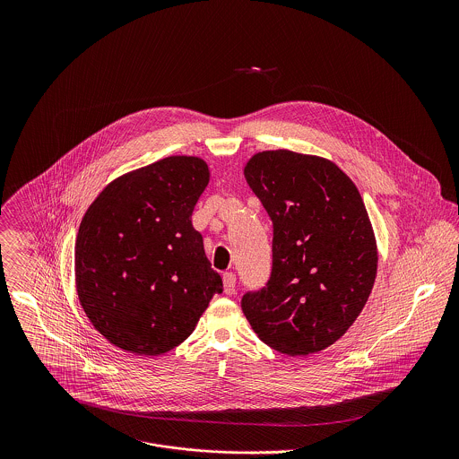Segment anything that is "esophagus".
<instances>
[{"label":"esophagus","instance_id":"obj_1","mask_svg":"<svg viewBox=\"0 0 459 459\" xmlns=\"http://www.w3.org/2000/svg\"><path fill=\"white\" fill-rule=\"evenodd\" d=\"M222 284H224V293H226V295H233V293H235V288H237V277H235V273L226 272V273L222 275Z\"/></svg>","mask_w":459,"mask_h":459}]
</instances>
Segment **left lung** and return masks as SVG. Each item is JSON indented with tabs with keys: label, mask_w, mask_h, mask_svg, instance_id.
<instances>
[{
	"label": "left lung",
	"mask_w": 459,
	"mask_h": 459,
	"mask_svg": "<svg viewBox=\"0 0 459 459\" xmlns=\"http://www.w3.org/2000/svg\"><path fill=\"white\" fill-rule=\"evenodd\" d=\"M272 219V272L242 311L264 344L309 355L333 344L364 309L377 277V240L355 184L327 159L256 153L244 169Z\"/></svg>",
	"instance_id": "1"
}]
</instances>
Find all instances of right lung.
Wrapping results in <instances>:
<instances>
[{"mask_svg": "<svg viewBox=\"0 0 459 459\" xmlns=\"http://www.w3.org/2000/svg\"><path fill=\"white\" fill-rule=\"evenodd\" d=\"M208 180L204 160L173 155L113 180L86 210L75 288L91 325L115 346L162 355L222 293L191 221Z\"/></svg>", "mask_w": 459, "mask_h": 459, "instance_id": "add662e5", "label": "right lung"}]
</instances>
